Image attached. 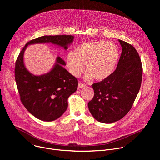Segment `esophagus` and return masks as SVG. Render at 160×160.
<instances>
[{"label": "esophagus", "instance_id": "34e87169", "mask_svg": "<svg viewBox=\"0 0 160 160\" xmlns=\"http://www.w3.org/2000/svg\"><path fill=\"white\" fill-rule=\"evenodd\" d=\"M85 87V85L84 83H83L82 82H79V83H78V87L79 88H82V87Z\"/></svg>", "mask_w": 160, "mask_h": 160}]
</instances>
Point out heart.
Here are the masks:
<instances>
[{
  "label": "heart",
  "instance_id": "1",
  "mask_svg": "<svg viewBox=\"0 0 160 160\" xmlns=\"http://www.w3.org/2000/svg\"><path fill=\"white\" fill-rule=\"evenodd\" d=\"M119 58V51L116 45L106 41H89L79 44L66 58L67 66L71 73L79 76L84 70L86 78H93L102 81L109 77L115 70Z\"/></svg>",
  "mask_w": 160,
  "mask_h": 160
}]
</instances>
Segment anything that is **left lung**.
<instances>
[{
    "label": "left lung",
    "instance_id": "1",
    "mask_svg": "<svg viewBox=\"0 0 160 160\" xmlns=\"http://www.w3.org/2000/svg\"><path fill=\"white\" fill-rule=\"evenodd\" d=\"M119 42L122 51L116 70L106 79L92 85L94 96L88 103L93 117L104 123L115 122L127 115L141 85L142 66L138 51L127 42Z\"/></svg>",
    "mask_w": 160,
    "mask_h": 160
}]
</instances>
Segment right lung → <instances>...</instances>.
Wrapping results in <instances>:
<instances>
[{
  "instance_id": "add662e5",
  "label": "right lung",
  "mask_w": 160,
  "mask_h": 160,
  "mask_svg": "<svg viewBox=\"0 0 160 160\" xmlns=\"http://www.w3.org/2000/svg\"><path fill=\"white\" fill-rule=\"evenodd\" d=\"M73 35H45L26 43L20 52L15 64V80L20 100L26 109L37 118L51 122L59 118L68 108V99L78 87L77 79L63 66L64 61L56 58L54 68L48 73L36 76L25 66L24 52L28 45L52 43L68 49L73 41Z\"/></svg>"
}]
</instances>
